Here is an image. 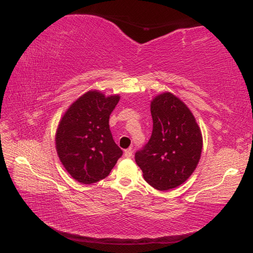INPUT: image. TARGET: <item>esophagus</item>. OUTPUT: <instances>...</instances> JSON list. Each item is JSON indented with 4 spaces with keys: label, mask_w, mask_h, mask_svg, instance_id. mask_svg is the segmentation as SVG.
<instances>
[{
    "label": "esophagus",
    "mask_w": 253,
    "mask_h": 253,
    "mask_svg": "<svg viewBox=\"0 0 253 253\" xmlns=\"http://www.w3.org/2000/svg\"><path fill=\"white\" fill-rule=\"evenodd\" d=\"M124 156H125L126 158H130V157H132V150H131V148H127V150H125V152H124Z\"/></svg>",
    "instance_id": "obj_1"
}]
</instances>
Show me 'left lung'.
Wrapping results in <instances>:
<instances>
[{
	"mask_svg": "<svg viewBox=\"0 0 253 253\" xmlns=\"http://www.w3.org/2000/svg\"><path fill=\"white\" fill-rule=\"evenodd\" d=\"M151 139L134 155L146 182L158 190L182 185L196 170L203 140L193 114L172 93H163L151 102Z\"/></svg>",
	"mask_w": 253,
	"mask_h": 253,
	"instance_id": "obj_1",
	"label": "left lung"
}]
</instances>
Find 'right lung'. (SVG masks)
Returning <instances> with one entry per match:
<instances>
[{"label": "right lung", "instance_id": "1", "mask_svg": "<svg viewBox=\"0 0 253 253\" xmlns=\"http://www.w3.org/2000/svg\"><path fill=\"white\" fill-rule=\"evenodd\" d=\"M120 100L89 90L71 105L55 134L57 155L71 177L82 184L99 182L109 175L123 151L116 145L109 118Z\"/></svg>", "mask_w": 253, "mask_h": 253}]
</instances>
